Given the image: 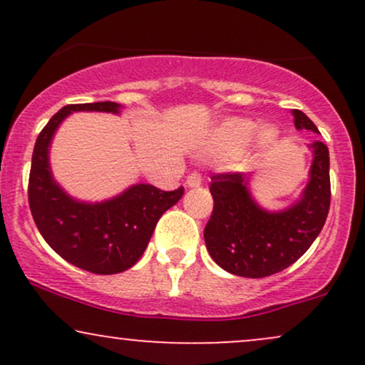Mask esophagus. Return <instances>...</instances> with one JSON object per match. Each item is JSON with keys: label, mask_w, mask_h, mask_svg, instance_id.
Instances as JSON below:
<instances>
[{"label": "esophagus", "mask_w": 365, "mask_h": 365, "mask_svg": "<svg viewBox=\"0 0 365 365\" xmlns=\"http://www.w3.org/2000/svg\"><path fill=\"white\" fill-rule=\"evenodd\" d=\"M200 183H202V177H200V173H197V171H192V173L187 177V187L195 188V187H200Z\"/></svg>", "instance_id": "esophagus-1"}]
</instances>
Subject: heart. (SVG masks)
<instances>
[{
	"instance_id": "heart-1",
	"label": "heart",
	"mask_w": 365,
	"mask_h": 365,
	"mask_svg": "<svg viewBox=\"0 0 365 365\" xmlns=\"http://www.w3.org/2000/svg\"><path fill=\"white\" fill-rule=\"evenodd\" d=\"M255 128L257 125L254 121L245 120V118H232L225 121L217 132L215 133V139H212V144H215L216 149L226 150V153H237L244 145L252 139L255 133ZM278 142V132L274 128H264L259 132L257 144H255V149L257 150H267Z\"/></svg>"
}]
</instances>
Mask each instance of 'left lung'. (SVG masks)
Masks as SVG:
<instances>
[{"label":"left lung","mask_w":365,"mask_h":365,"mask_svg":"<svg viewBox=\"0 0 365 365\" xmlns=\"http://www.w3.org/2000/svg\"><path fill=\"white\" fill-rule=\"evenodd\" d=\"M292 113L297 130L319 133L305 113ZM311 149V180L302 197L279 212H269L254 202L247 175H212L209 190L215 207L204 228V240L217 266L244 278H264L292 266L307 252L326 223L331 202L329 150L319 140Z\"/></svg>","instance_id":"obj_1"}]
</instances>
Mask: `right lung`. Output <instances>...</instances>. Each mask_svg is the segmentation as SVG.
Masks as SVG:
<instances>
[{
  "label": "right lung",
  "instance_id": "right-lung-1",
  "mask_svg": "<svg viewBox=\"0 0 365 365\" xmlns=\"http://www.w3.org/2000/svg\"><path fill=\"white\" fill-rule=\"evenodd\" d=\"M111 101L63 106L37 137L29 175V206L37 230L65 261L96 274L127 271L140 259L163 212L178 202L183 187L165 192L137 183L104 202L75 200L54 182L49 144L72 111L120 113Z\"/></svg>",
  "mask_w": 365,
  "mask_h": 365
}]
</instances>
